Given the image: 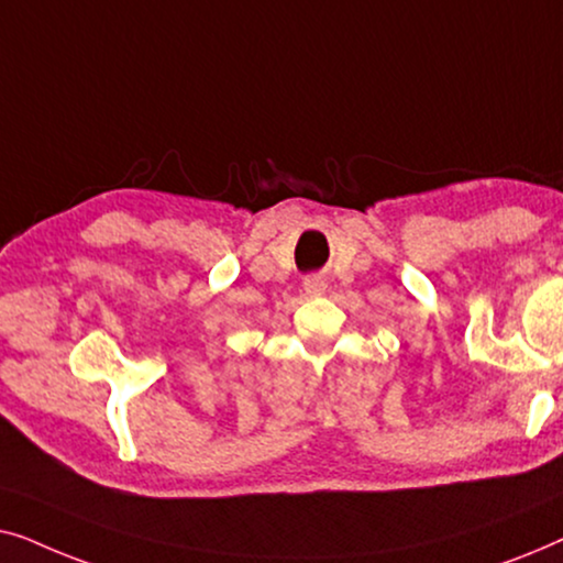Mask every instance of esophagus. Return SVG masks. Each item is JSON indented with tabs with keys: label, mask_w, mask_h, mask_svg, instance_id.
I'll return each mask as SVG.
<instances>
[{
	"label": "esophagus",
	"mask_w": 563,
	"mask_h": 563,
	"mask_svg": "<svg viewBox=\"0 0 563 563\" xmlns=\"http://www.w3.org/2000/svg\"><path fill=\"white\" fill-rule=\"evenodd\" d=\"M325 287H328V282L322 279L320 274H310L305 279V291H307V295H312V297L322 295V291H325Z\"/></svg>",
	"instance_id": "esophagus-1"
}]
</instances>
